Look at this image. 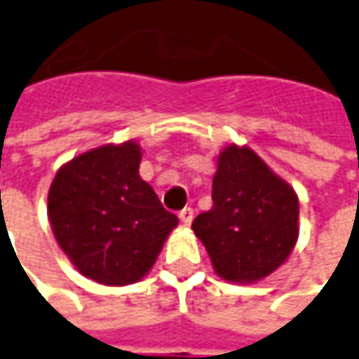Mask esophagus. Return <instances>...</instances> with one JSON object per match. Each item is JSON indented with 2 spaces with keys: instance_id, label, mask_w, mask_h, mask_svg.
<instances>
[{
  "instance_id": "esophagus-1",
  "label": "esophagus",
  "mask_w": 359,
  "mask_h": 359,
  "mask_svg": "<svg viewBox=\"0 0 359 359\" xmlns=\"http://www.w3.org/2000/svg\"><path fill=\"white\" fill-rule=\"evenodd\" d=\"M179 218L184 226H190V222L194 218V210H192L190 206H187V208H182V210L179 212Z\"/></svg>"
}]
</instances>
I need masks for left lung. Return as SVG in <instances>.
<instances>
[{
	"label": "left lung",
	"instance_id": "8db88e82",
	"mask_svg": "<svg viewBox=\"0 0 359 359\" xmlns=\"http://www.w3.org/2000/svg\"><path fill=\"white\" fill-rule=\"evenodd\" d=\"M192 230L222 279L251 283L281 265L299 238V198L250 147L230 145L218 157L212 208Z\"/></svg>",
	"mask_w": 359,
	"mask_h": 359
}]
</instances>
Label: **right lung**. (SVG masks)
<instances>
[{
	"mask_svg": "<svg viewBox=\"0 0 359 359\" xmlns=\"http://www.w3.org/2000/svg\"><path fill=\"white\" fill-rule=\"evenodd\" d=\"M141 149L128 141L82 153L48 190V220L78 271L102 285H129L153 267L179 224L139 177Z\"/></svg>",
	"mask_w": 359,
	"mask_h": 359,
	"instance_id": "obj_1",
	"label": "right lung"
}]
</instances>
